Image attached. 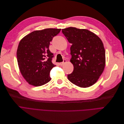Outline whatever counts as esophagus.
<instances>
[{
    "mask_svg": "<svg viewBox=\"0 0 124 124\" xmlns=\"http://www.w3.org/2000/svg\"><path fill=\"white\" fill-rule=\"evenodd\" d=\"M66 62V60H64L63 61V62H62L60 63V65L62 66V65H63V64H64V63H65Z\"/></svg>",
    "mask_w": 124,
    "mask_h": 124,
    "instance_id": "obj_1",
    "label": "esophagus"
}]
</instances>
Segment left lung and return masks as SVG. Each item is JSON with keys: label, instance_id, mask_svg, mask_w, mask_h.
Segmentation results:
<instances>
[{"label": "left lung", "instance_id": "1", "mask_svg": "<svg viewBox=\"0 0 124 124\" xmlns=\"http://www.w3.org/2000/svg\"><path fill=\"white\" fill-rule=\"evenodd\" d=\"M69 42L74 66L68 75L69 80L82 88L95 84L102 74L105 64V51L101 40L86 29L69 27L62 29Z\"/></svg>", "mask_w": 124, "mask_h": 124}]
</instances>
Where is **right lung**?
Segmentation results:
<instances>
[{
	"mask_svg": "<svg viewBox=\"0 0 124 124\" xmlns=\"http://www.w3.org/2000/svg\"><path fill=\"white\" fill-rule=\"evenodd\" d=\"M61 29L48 28L35 31L23 37L16 51L20 72L29 84L40 86L50 80V71L56 66L52 62L54 54L49 46Z\"/></svg>",
	"mask_w": 124,
	"mask_h": 124,
	"instance_id": "add662e5",
	"label": "right lung"
}]
</instances>
